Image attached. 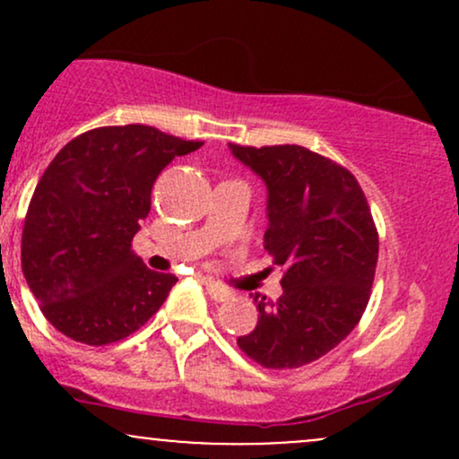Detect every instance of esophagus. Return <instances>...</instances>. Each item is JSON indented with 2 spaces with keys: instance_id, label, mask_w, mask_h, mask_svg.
Returning a JSON list of instances; mask_svg holds the SVG:
<instances>
[{
  "instance_id": "1",
  "label": "esophagus",
  "mask_w": 459,
  "mask_h": 459,
  "mask_svg": "<svg viewBox=\"0 0 459 459\" xmlns=\"http://www.w3.org/2000/svg\"><path fill=\"white\" fill-rule=\"evenodd\" d=\"M203 284L207 287L209 296H212V299H215V302H226V299L230 298V291L229 289L220 287L218 282L212 281V278H203Z\"/></svg>"
}]
</instances>
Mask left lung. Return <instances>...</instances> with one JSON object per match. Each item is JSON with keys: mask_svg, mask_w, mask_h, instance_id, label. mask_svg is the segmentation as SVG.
Segmentation results:
<instances>
[{"mask_svg": "<svg viewBox=\"0 0 459 459\" xmlns=\"http://www.w3.org/2000/svg\"><path fill=\"white\" fill-rule=\"evenodd\" d=\"M267 186L265 250L282 296L255 298L256 328L237 339L265 368H298L334 350L365 313L376 278L377 229L360 183L341 163L298 144H230Z\"/></svg>", "mask_w": 459, "mask_h": 459, "instance_id": "1", "label": "left lung"}]
</instances>
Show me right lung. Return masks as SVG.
Instances as JSON below:
<instances>
[{"label":"right lung","mask_w":459,"mask_h":459,"mask_svg":"<svg viewBox=\"0 0 459 459\" xmlns=\"http://www.w3.org/2000/svg\"><path fill=\"white\" fill-rule=\"evenodd\" d=\"M203 142L149 127H97L73 138L40 177L21 237V267L57 332L86 345L127 339L160 310L177 276L131 250L151 189Z\"/></svg>","instance_id":"right-lung-1"}]
</instances>
